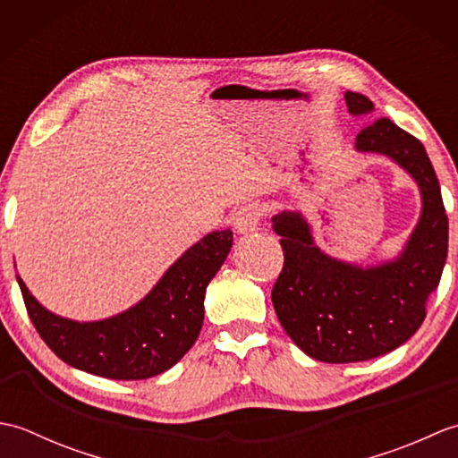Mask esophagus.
<instances>
[{
	"mask_svg": "<svg viewBox=\"0 0 458 458\" xmlns=\"http://www.w3.org/2000/svg\"><path fill=\"white\" fill-rule=\"evenodd\" d=\"M261 222V208L258 204H246V207H240L232 218V226L238 232V234H251L256 232Z\"/></svg>",
	"mask_w": 458,
	"mask_h": 458,
	"instance_id": "obj_1",
	"label": "esophagus"
}]
</instances>
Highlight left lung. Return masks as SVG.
<instances>
[{"mask_svg":"<svg viewBox=\"0 0 458 458\" xmlns=\"http://www.w3.org/2000/svg\"><path fill=\"white\" fill-rule=\"evenodd\" d=\"M344 100L352 115L374 110L358 92H346ZM354 148L400 165L420 187L423 207L400 254L368 267L325 254L301 212L271 218L285 256L271 291L277 318L307 356L328 364L372 360L410 340L423 323L449 250L441 187L423 143L379 118L358 133Z\"/></svg>","mask_w":458,"mask_h":458,"instance_id":"8db88e82","label":"left lung"}]
</instances>
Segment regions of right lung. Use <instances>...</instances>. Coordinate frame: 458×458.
<instances>
[{"label": "right lung", "instance_id": "add662e5", "mask_svg": "<svg viewBox=\"0 0 458 458\" xmlns=\"http://www.w3.org/2000/svg\"><path fill=\"white\" fill-rule=\"evenodd\" d=\"M232 232L216 230L192 244L140 303L102 320H72L45 309L17 276L38 336L68 366L112 379L167 372L197 343L204 293L230 254Z\"/></svg>", "mask_w": 458, "mask_h": 458}]
</instances>
